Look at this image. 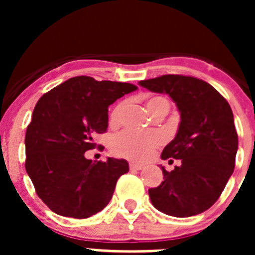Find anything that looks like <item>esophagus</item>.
Returning <instances> with one entry per match:
<instances>
[{
    "mask_svg": "<svg viewBox=\"0 0 255 255\" xmlns=\"http://www.w3.org/2000/svg\"><path fill=\"white\" fill-rule=\"evenodd\" d=\"M130 168L131 170H141L143 168V164L141 163H135V162H130Z\"/></svg>",
    "mask_w": 255,
    "mask_h": 255,
    "instance_id": "esophagus-1",
    "label": "esophagus"
}]
</instances>
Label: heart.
Wrapping results in <instances>:
<instances>
[{
	"label": "heart",
	"instance_id": "1",
	"mask_svg": "<svg viewBox=\"0 0 255 255\" xmlns=\"http://www.w3.org/2000/svg\"><path fill=\"white\" fill-rule=\"evenodd\" d=\"M125 106V102H120L115 106L108 119L110 125H119ZM168 106L170 103L163 97H152L147 101L148 111L152 115L157 110L168 111ZM162 141H163L162 135L155 131L134 132L125 130L115 135L111 141V150L119 157H124L131 161H144L152 154L155 148L161 145Z\"/></svg>",
	"mask_w": 255,
	"mask_h": 255
}]
</instances>
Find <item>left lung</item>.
Masks as SVG:
<instances>
[{"label":"left lung","instance_id":"8db88e82","mask_svg":"<svg viewBox=\"0 0 255 255\" xmlns=\"http://www.w3.org/2000/svg\"><path fill=\"white\" fill-rule=\"evenodd\" d=\"M155 93H166L180 111L179 130L164 147L162 159H180L163 181L148 190L158 211L190 217L211 208L235 168L238 132L229 102L204 80L185 75H162L139 82Z\"/></svg>","mask_w":255,"mask_h":255}]
</instances>
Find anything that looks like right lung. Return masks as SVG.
<instances>
[{"label": "right lung", "instance_id": "add662e5", "mask_svg": "<svg viewBox=\"0 0 255 255\" xmlns=\"http://www.w3.org/2000/svg\"><path fill=\"white\" fill-rule=\"evenodd\" d=\"M138 87L75 76L40 97L25 134V168L38 197L65 217L88 218L111 200L125 159L92 162L84 153L107 131L108 106Z\"/></svg>", "mask_w": 255, "mask_h": 255}]
</instances>
